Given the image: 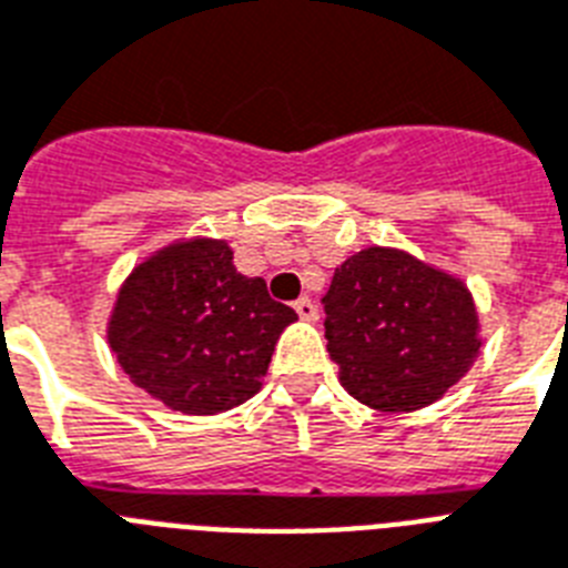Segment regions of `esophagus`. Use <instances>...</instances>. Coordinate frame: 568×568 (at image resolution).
Returning a JSON list of instances; mask_svg holds the SVG:
<instances>
[{
  "mask_svg": "<svg viewBox=\"0 0 568 568\" xmlns=\"http://www.w3.org/2000/svg\"><path fill=\"white\" fill-rule=\"evenodd\" d=\"M293 307H296V313H298V316H302V320H305V322H313V320H316V316H320V311H316V305H313V302H311V298H307V296L296 298V302H293Z\"/></svg>",
  "mask_w": 568,
  "mask_h": 568,
  "instance_id": "obj_1",
  "label": "esophagus"
}]
</instances>
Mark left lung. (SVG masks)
<instances>
[{
    "instance_id": "1",
    "label": "left lung",
    "mask_w": 568,
    "mask_h": 568,
    "mask_svg": "<svg viewBox=\"0 0 568 568\" xmlns=\"http://www.w3.org/2000/svg\"><path fill=\"white\" fill-rule=\"evenodd\" d=\"M322 305L339 384L375 410L437 402L480 348L464 281L398 248L369 246L339 263Z\"/></svg>"
}]
</instances>
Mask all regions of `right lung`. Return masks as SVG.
<instances>
[{"label":"right lung","instance_id":"1","mask_svg":"<svg viewBox=\"0 0 568 568\" xmlns=\"http://www.w3.org/2000/svg\"><path fill=\"white\" fill-rule=\"evenodd\" d=\"M296 311L234 266L225 240H179L134 266L120 287L108 343L138 387L172 410L213 416L261 389Z\"/></svg>","mask_w":568,"mask_h":568}]
</instances>
